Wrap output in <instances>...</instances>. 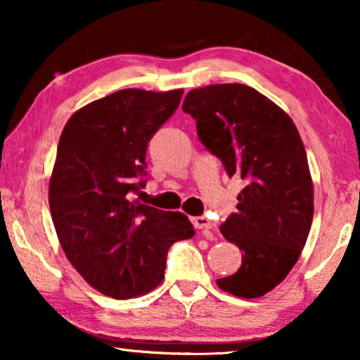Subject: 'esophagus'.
Returning <instances> with one entry per match:
<instances>
[{
  "label": "esophagus",
  "instance_id": "esophagus-1",
  "mask_svg": "<svg viewBox=\"0 0 360 360\" xmlns=\"http://www.w3.org/2000/svg\"><path fill=\"white\" fill-rule=\"evenodd\" d=\"M191 223L196 229H213L214 228V223L211 221L210 218H206V216H195V218H191Z\"/></svg>",
  "mask_w": 360,
  "mask_h": 360
}]
</instances>
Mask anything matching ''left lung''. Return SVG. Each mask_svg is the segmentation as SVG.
Instances as JSON below:
<instances>
[{"mask_svg": "<svg viewBox=\"0 0 360 360\" xmlns=\"http://www.w3.org/2000/svg\"><path fill=\"white\" fill-rule=\"evenodd\" d=\"M181 110L226 174L244 180L238 211L221 224L243 264L216 282L234 297H262L293 269L311 228L313 181L302 137L287 112L240 83L191 90Z\"/></svg>", "mask_w": 360, "mask_h": 360, "instance_id": "8db88e82", "label": "left lung"}]
</instances>
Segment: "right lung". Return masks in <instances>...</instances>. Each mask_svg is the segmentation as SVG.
<instances>
[{"mask_svg": "<svg viewBox=\"0 0 360 360\" xmlns=\"http://www.w3.org/2000/svg\"><path fill=\"white\" fill-rule=\"evenodd\" d=\"M181 95L127 88L78 110L62 131L49 185L52 221L70 264L108 297L155 288L170 245L195 234L185 214L131 200L146 186L149 141Z\"/></svg>", "mask_w": 360, "mask_h": 360, "instance_id": "1", "label": "right lung"}]
</instances>
